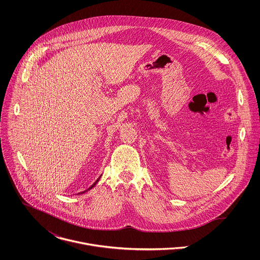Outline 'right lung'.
Instances as JSON below:
<instances>
[{
  "mask_svg": "<svg viewBox=\"0 0 260 260\" xmlns=\"http://www.w3.org/2000/svg\"><path fill=\"white\" fill-rule=\"evenodd\" d=\"M101 176H102V175H101ZM101 176H100V177H99V178H98V179H97V180H96V181H95V182H94V184H93V185L91 186V187H89V188H88V189H87V190H85V191H83V192H80V193H79V194H83V193H86V192H87V191H89V190H90V189H92V188H93V187H94V186L96 185V184H97V183H98V182H99V180H100V178H101Z\"/></svg>",
  "mask_w": 260,
  "mask_h": 260,
  "instance_id": "1",
  "label": "right lung"
}]
</instances>
